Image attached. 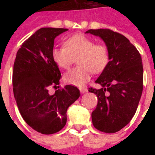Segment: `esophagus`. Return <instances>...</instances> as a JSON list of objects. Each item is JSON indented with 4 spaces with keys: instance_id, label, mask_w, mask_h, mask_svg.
Returning <instances> with one entry per match:
<instances>
[{
    "instance_id": "1",
    "label": "esophagus",
    "mask_w": 155,
    "mask_h": 155,
    "mask_svg": "<svg viewBox=\"0 0 155 155\" xmlns=\"http://www.w3.org/2000/svg\"><path fill=\"white\" fill-rule=\"evenodd\" d=\"M80 91L81 93H85V92H87V87H80Z\"/></svg>"
}]
</instances>
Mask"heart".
<instances>
[{
    "label": "heart",
    "instance_id": "b5f03b06",
    "mask_svg": "<svg viewBox=\"0 0 155 155\" xmlns=\"http://www.w3.org/2000/svg\"><path fill=\"white\" fill-rule=\"evenodd\" d=\"M63 47L53 48L51 57L62 69H68L77 58L79 66L64 75V80L69 84L82 87L89 81L91 72L101 73L110 61L108 47L104 44H95L94 40L84 35H76L69 38Z\"/></svg>",
    "mask_w": 155,
    "mask_h": 155
}]
</instances>
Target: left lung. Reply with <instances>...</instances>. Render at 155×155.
<instances>
[{
    "instance_id": "1",
    "label": "left lung",
    "mask_w": 155,
    "mask_h": 155,
    "mask_svg": "<svg viewBox=\"0 0 155 155\" xmlns=\"http://www.w3.org/2000/svg\"><path fill=\"white\" fill-rule=\"evenodd\" d=\"M86 34L100 37L108 48L110 61L95 81L101 87L89 88L97 95L92 124L100 131L113 134L130 123L134 116L143 89L142 57L128 38L108 29L89 30Z\"/></svg>"
}]
</instances>
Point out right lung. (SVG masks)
Wrapping results in <instances>:
<instances>
[{
  "label": "right lung",
  "mask_w": 155,
  "mask_h": 155,
  "mask_svg": "<svg viewBox=\"0 0 155 155\" xmlns=\"http://www.w3.org/2000/svg\"><path fill=\"white\" fill-rule=\"evenodd\" d=\"M68 30H38L21 46L13 64V94L19 112L30 127L42 134H52L65 126L67 110L80 96V90L71 85L53 95L48 92V87L52 84L56 87L61 79L51 57L54 41Z\"/></svg>",
  "instance_id": "add662e5"
}]
</instances>
